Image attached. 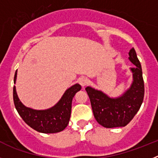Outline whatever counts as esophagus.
I'll use <instances>...</instances> for the list:
<instances>
[{"label": "esophagus", "mask_w": 158, "mask_h": 158, "mask_svg": "<svg viewBox=\"0 0 158 158\" xmlns=\"http://www.w3.org/2000/svg\"><path fill=\"white\" fill-rule=\"evenodd\" d=\"M79 83H80L81 85L84 88L85 85H87V84L89 83V80H88L86 77H81L80 78V80H79Z\"/></svg>", "instance_id": "1"}]
</instances>
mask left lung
<instances>
[{
  "label": "left lung",
  "mask_w": 158,
  "mask_h": 158,
  "mask_svg": "<svg viewBox=\"0 0 158 158\" xmlns=\"http://www.w3.org/2000/svg\"><path fill=\"white\" fill-rule=\"evenodd\" d=\"M128 58L135 65L130 69L133 81L129 89L121 96L111 97L90 86L85 88L95 118L106 128L127 126L139 111L143 101L145 89L142 66L134 48L130 50Z\"/></svg>",
  "instance_id": "obj_1"
}]
</instances>
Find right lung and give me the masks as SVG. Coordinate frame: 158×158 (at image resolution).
Listing matches in <instances>:
<instances>
[{"label": "right lung", "mask_w": 158, "mask_h": 158, "mask_svg": "<svg viewBox=\"0 0 158 158\" xmlns=\"http://www.w3.org/2000/svg\"><path fill=\"white\" fill-rule=\"evenodd\" d=\"M17 70L14 77L16 84ZM81 89L79 84H75L62 95V98L53 107L45 110H35L22 104L17 96L16 86L13 87L14 104L23 120L32 129L44 134L58 133L63 131L69 123L72 108V100L78 91Z\"/></svg>", "instance_id": "1"}]
</instances>
